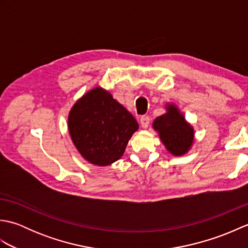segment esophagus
Wrapping results in <instances>:
<instances>
[{
    "label": "esophagus",
    "mask_w": 248,
    "mask_h": 248,
    "mask_svg": "<svg viewBox=\"0 0 248 248\" xmlns=\"http://www.w3.org/2000/svg\"><path fill=\"white\" fill-rule=\"evenodd\" d=\"M140 120L141 127L145 128V129L148 128V125H149V124H150V117H149V116H146V115L141 116Z\"/></svg>",
    "instance_id": "34e87169"
}]
</instances>
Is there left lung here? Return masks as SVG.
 I'll return each mask as SVG.
<instances>
[{"label": "left lung", "instance_id": "left-lung-1", "mask_svg": "<svg viewBox=\"0 0 248 248\" xmlns=\"http://www.w3.org/2000/svg\"><path fill=\"white\" fill-rule=\"evenodd\" d=\"M166 113L156 117L152 127L172 155H183L192 148L194 129L175 104H166Z\"/></svg>", "mask_w": 248, "mask_h": 248}]
</instances>
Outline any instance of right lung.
Instances as JSON below:
<instances>
[{"label": "right lung", "mask_w": 248, "mask_h": 248, "mask_svg": "<svg viewBox=\"0 0 248 248\" xmlns=\"http://www.w3.org/2000/svg\"><path fill=\"white\" fill-rule=\"evenodd\" d=\"M68 130L84 159L93 165L108 166L123 156L139 124L108 91L94 87L71 108Z\"/></svg>", "instance_id": "right-lung-1"}]
</instances>
